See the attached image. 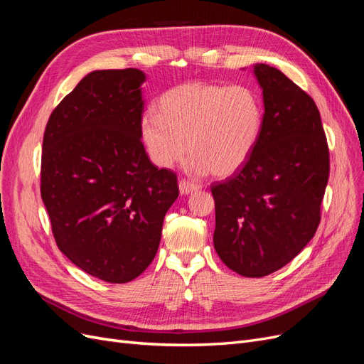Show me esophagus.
<instances>
[{
    "label": "esophagus",
    "mask_w": 364,
    "mask_h": 364,
    "mask_svg": "<svg viewBox=\"0 0 364 364\" xmlns=\"http://www.w3.org/2000/svg\"><path fill=\"white\" fill-rule=\"evenodd\" d=\"M199 188H200V186L197 185V183H194V182H191V181H186V179H181L179 181V191H181V194H190V193L199 190Z\"/></svg>",
    "instance_id": "obj_1"
}]
</instances>
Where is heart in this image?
<instances>
[{"mask_svg": "<svg viewBox=\"0 0 364 364\" xmlns=\"http://www.w3.org/2000/svg\"><path fill=\"white\" fill-rule=\"evenodd\" d=\"M264 109L247 86L190 82L164 92L156 115L141 121V138L158 167L179 162L188 146L190 168L229 178L255 150Z\"/></svg>", "mask_w": 364, "mask_h": 364, "instance_id": "b5f03b06", "label": "heart"}]
</instances>
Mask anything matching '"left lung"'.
<instances>
[{
	"label": "left lung",
	"instance_id": "obj_1",
	"mask_svg": "<svg viewBox=\"0 0 364 364\" xmlns=\"http://www.w3.org/2000/svg\"><path fill=\"white\" fill-rule=\"evenodd\" d=\"M262 127L249 161L214 182V247L226 266L261 278L289 264L321 223L329 149L313 98L279 70L259 63Z\"/></svg>",
	"mask_w": 364,
	"mask_h": 364
}]
</instances>
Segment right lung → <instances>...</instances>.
Listing matches in <instances>:
<instances>
[{"label": "right lung", "mask_w": 364, "mask_h": 364, "mask_svg": "<svg viewBox=\"0 0 364 364\" xmlns=\"http://www.w3.org/2000/svg\"><path fill=\"white\" fill-rule=\"evenodd\" d=\"M135 68L94 71L54 107L43 132L41 197L59 250L92 277L124 284L155 258L178 176L141 141Z\"/></svg>", "instance_id": "1"}]
</instances>
